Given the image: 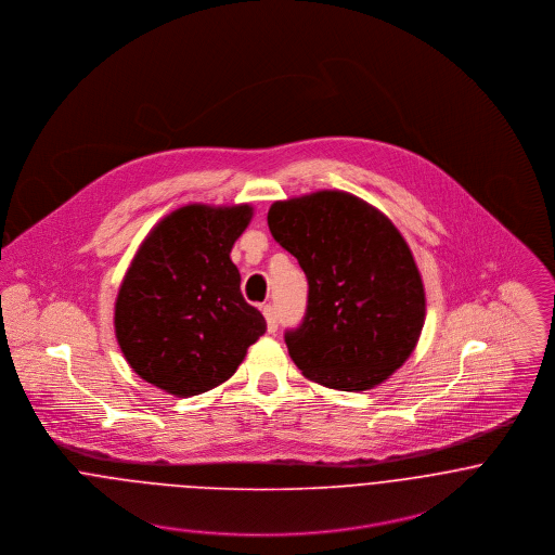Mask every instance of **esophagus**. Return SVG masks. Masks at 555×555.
<instances>
[{"label":"esophagus","mask_w":555,"mask_h":555,"mask_svg":"<svg viewBox=\"0 0 555 555\" xmlns=\"http://www.w3.org/2000/svg\"><path fill=\"white\" fill-rule=\"evenodd\" d=\"M262 314H264V320H267V331L275 333L278 331V310L273 306H264Z\"/></svg>","instance_id":"obj_1"}]
</instances>
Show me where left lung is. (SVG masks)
Masks as SVG:
<instances>
[{
  "label": "left lung",
  "mask_w": 555,
  "mask_h": 555,
  "mask_svg": "<svg viewBox=\"0 0 555 555\" xmlns=\"http://www.w3.org/2000/svg\"><path fill=\"white\" fill-rule=\"evenodd\" d=\"M267 222L308 278L306 317L284 333L304 376L339 391L387 380L425 322L423 282L396 227L335 190L273 203Z\"/></svg>",
  "instance_id": "8db88e82"
}]
</instances>
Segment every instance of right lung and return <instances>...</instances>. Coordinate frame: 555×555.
Masks as SVG:
<instances>
[{"instance_id": "add662e5", "label": "right lung", "mask_w": 555, "mask_h": 555, "mask_svg": "<svg viewBox=\"0 0 555 555\" xmlns=\"http://www.w3.org/2000/svg\"><path fill=\"white\" fill-rule=\"evenodd\" d=\"M249 220V205L181 207L143 241L124 278L115 304L119 348L166 393L192 397L222 385L267 331L231 260Z\"/></svg>"}]
</instances>
